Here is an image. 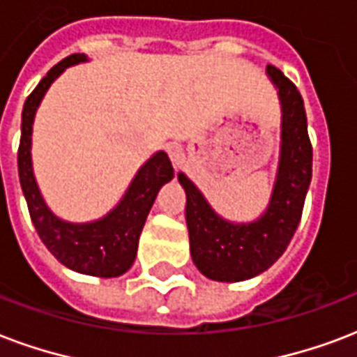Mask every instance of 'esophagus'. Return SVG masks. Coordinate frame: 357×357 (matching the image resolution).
<instances>
[{
    "mask_svg": "<svg viewBox=\"0 0 357 357\" xmlns=\"http://www.w3.org/2000/svg\"><path fill=\"white\" fill-rule=\"evenodd\" d=\"M168 151V157H170V160L174 162V167H179L181 162H183L185 159V153H183V148H181V144H170L167 148Z\"/></svg>",
    "mask_w": 357,
    "mask_h": 357,
    "instance_id": "1",
    "label": "esophagus"
}]
</instances>
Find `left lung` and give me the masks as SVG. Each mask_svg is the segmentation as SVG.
Wrapping results in <instances>:
<instances>
[{
    "mask_svg": "<svg viewBox=\"0 0 357 357\" xmlns=\"http://www.w3.org/2000/svg\"><path fill=\"white\" fill-rule=\"evenodd\" d=\"M268 75L281 97L282 144L279 174L266 213L249 225H232L209 208L185 174L178 176L187 195L185 217L192 262L213 281H245L273 266L287 251L303 213L312 176L305 106L296 84L281 70L268 65Z\"/></svg>",
    "mask_w": 357,
    "mask_h": 357,
    "instance_id": "left-lung-1",
    "label": "left lung"
}]
</instances>
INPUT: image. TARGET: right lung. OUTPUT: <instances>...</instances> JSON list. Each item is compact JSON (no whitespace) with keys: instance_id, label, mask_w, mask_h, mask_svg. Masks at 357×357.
I'll return each mask as SVG.
<instances>
[{"instance_id":"add662e5","label":"right lung","mask_w":357,"mask_h":357,"mask_svg":"<svg viewBox=\"0 0 357 357\" xmlns=\"http://www.w3.org/2000/svg\"><path fill=\"white\" fill-rule=\"evenodd\" d=\"M80 61H86V56L73 54L61 59L58 65H54L24 102L22 136L18 146V176L29 217L46 249L73 271L93 277H119L135 262L138 238L146 217L160 187L174 178V168L165 151L155 153L138 170L118 208L100 221L70 225L58 219L46 208L31 168V125L35 110L52 82L69 65Z\"/></svg>"}]
</instances>
